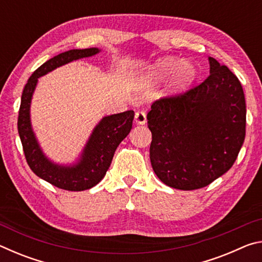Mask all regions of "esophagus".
I'll use <instances>...</instances> for the list:
<instances>
[{
	"instance_id": "obj_1",
	"label": "esophagus",
	"mask_w": 262,
	"mask_h": 262,
	"mask_svg": "<svg viewBox=\"0 0 262 262\" xmlns=\"http://www.w3.org/2000/svg\"><path fill=\"white\" fill-rule=\"evenodd\" d=\"M135 122L137 125H145L147 122V114L144 112H136L135 113Z\"/></svg>"
}]
</instances>
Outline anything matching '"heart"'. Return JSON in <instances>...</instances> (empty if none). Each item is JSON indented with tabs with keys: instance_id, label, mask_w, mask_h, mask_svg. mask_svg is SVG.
Instances as JSON below:
<instances>
[{
	"instance_id": "heart-1",
	"label": "heart",
	"mask_w": 262,
	"mask_h": 262,
	"mask_svg": "<svg viewBox=\"0 0 262 262\" xmlns=\"http://www.w3.org/2000/svg\"><path fill=\"white\" fill-rule=\"evenodd\" d=\"M196 75V67L190 61H183L176 56H164L155 61L144 72L136 74L133 83L139 89H147L170 77L161 96L174 97L187 90L195 81Z\"/></svg>"
}]
</instances>
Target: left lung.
<instances>
[{
  "instance_id": "1",
  "label": "left lung",
  "mask_w": 262,
  "mask_h": 262,
  "mask_svg": "<svg viewBox=\"0 0 262 262\" xmlns=\"http://www.w3.org/2000/svg\"><path fill=\"white\" fill-rule=\"evenodd\" d=\"M209 76L186 94L155 101L148 113L150 161L172 188H202L230 170L245 140L241 82L214 57Z\"/></svg>"
}]
</instances>
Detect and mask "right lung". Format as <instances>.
<instances>
[{
	"instance_id": "right-lung-1",
	"label": "right lung",
	"mask_w": 262,
	"mask_h": 262,
	"mask_svg": "<svg viewBox=\"0 0 262 262\" xmlns=\"http://www.w3.org/2000/svg\"><path fill=\"white\" fill-rule=\"evenodd\" d=\"M100 52V48L91 47L60 53L59 55L46 61L31 75L21 94L18 134L23 144L26 162L39 178L62 189L74 192L85 190L94 187L104 178L118 145L129 134L134 120V111H126L101 118L75 161L62 164L47 157L33 130L31 121V103L33 94L37 88L38 78L70 62L94 56Z\"/></svg>"
}]
</instances>
